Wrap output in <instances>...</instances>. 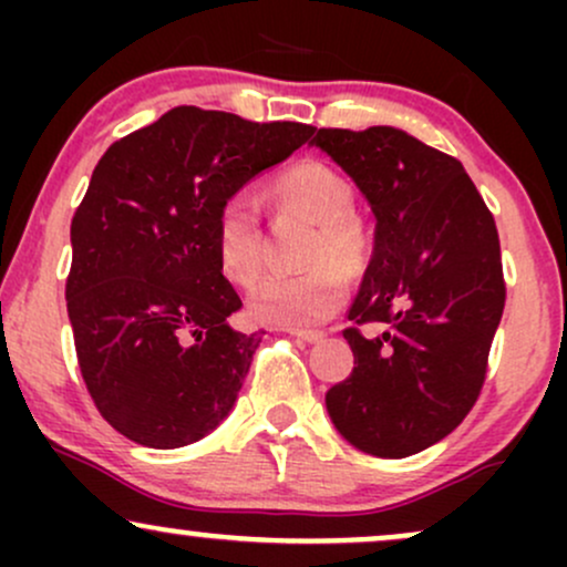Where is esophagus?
Instances as JSON below:
<instances>
[{
    "mask_svg": "<svg viewBox=\"0 0 567 567\" xmlns=\"http://www.w3.org/2000/svg\"><path fill=\"white\" fill-rule=\"evenodd\" d=\"M288 333L296 336V338H301V341H306V343H320L322 338H324V333H320V330H298V328H288Z\"/></svg>",
    "mask_w": 567,
    "mask_h": 567,
    "instance_id": "obj_1",
    "label": "esophagus"
}]
</instances>
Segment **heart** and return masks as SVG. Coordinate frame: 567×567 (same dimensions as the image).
Here are the masks:
<instances>
[{"mask_svg": "<svg viewBox=\"0 0 567 567\" xmlns=\"http://www.w3.org/2000/svg\"><path fill=\"white\" fill-rule=\"evenodd\" d=\"M277 199L301 213L317 234L306 247L301 275H269L247 296V311L256 322L279 328L320 324L341 309L347 298V271L365 264V237L354 220V188L324 162H301L275 184ZM218 269L234 285H252L264 269V237L258 199L250 192H234L220 205L213 231Z\"/></svg>", "mask_w": 567, "mask_h": 567, "instance_id": "b5f03b06", "label": "heart"}]
</instances>
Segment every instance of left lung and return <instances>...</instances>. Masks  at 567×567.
Wrapping results in <instances>:
<instances>
[{
  "mask_svg": "<svg viewBox=\"0 0 567 567\" xmlns=\"http://www.w3.org/2000/svg\"><path fill=\"white\" fill-rule=\"evenodd\" d=\"M322 148L375 216L373 256L343 330L354 370L324 394L330 421L357 451L405 458L466 419L504 315L496 220L458 159L405 130L320 127Z\"/></svg>",
  "mask_w": 567,
  "mask_h": 567,
  "instance_id": "1",
  "label": "left lung"
}]
</instances>
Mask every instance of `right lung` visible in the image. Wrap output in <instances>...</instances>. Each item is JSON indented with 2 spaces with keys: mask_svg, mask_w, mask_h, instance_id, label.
I'll return each mask as SVG.
<instances>
[{
  "mask_svg": "<svg viewBox=\"0 0 567 567\" xmlns=\"http://www.w3.org/2000/svg\"><path fill=\"white\" fill-rule=\"evenodd\" d=\"M311 133L175 106L95 165L71 220L66 306L87 392L127 440L184 447L231 413L261 333L229 324L243 301L218 269L216 216Z\"/></svg>",
  "mask_w": 567,
  "mask_h": 567,
  "instance_id": "1",
  "label": "right lung"
}]
</instances>
